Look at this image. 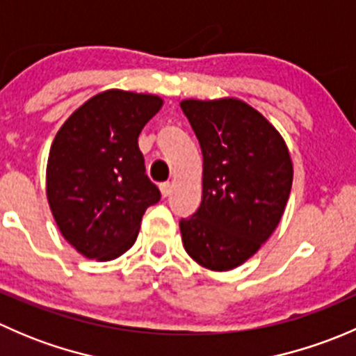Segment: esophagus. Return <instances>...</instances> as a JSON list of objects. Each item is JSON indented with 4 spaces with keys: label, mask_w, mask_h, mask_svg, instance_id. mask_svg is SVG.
Masks as SVG:
<instances>
[{
    "label": "esophagus",
    "mask_w": 356,
    "mask_h": 356,
    "mask_svg": "<svg viewBox=\"0 0 356 356\" xmlns=\"http://www.w3.org/2000/svg\"><path fill=\"white\" fill-rule=\"evenodd\" d=\"M160 191H161V196H163V198L170 196V193H172V184H170V182H161V184H160Z\"/></svg>",
    "instance_id": "esophagus-1"
}]
</instances>
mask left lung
Masks as SVG:
<instances>
[{
  "mask_svg": "<svg viewBox=\"0 0 356 356\" xmlns=\"http://www.w3.org/2000/svg\"><path fill=\"white\" fill-rule=\"evenodd\" d=\"M203 153V195L179 222L182 245L201 267L224 272L253 257L275 231L293 184V161L274 125L236 98L184 99Z\"/></svg>",
  "mask_w": 356,
  "mask_h": 356,
  "instance_id": "8db88e82",
  "label": "left lung"
}]
</instances>
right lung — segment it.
I'll return each mask as SVG.
<instances>
[{
	"label": "right lung",
	"instance_id": "1",
	"mask_svg": "<svg viewBox=\"0 0 356 356\" xmlns=\"http://www.w3.org/2000/svg\"><path fill=\"white\" fill-rule=\"evenodd\" d=\"M161 105L155 95L108 89L79 106L53 139L48 203L63 238L86 258L125 253L146 208L160 201L138 138Z\"/></svg>",
	"mask_w": 356,
	"mask_h": 356
}]
</instances>
